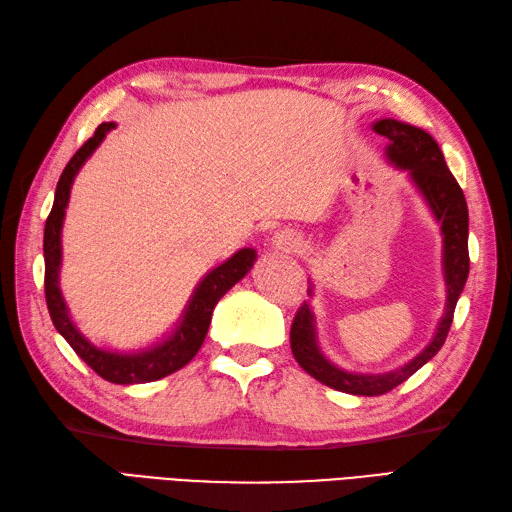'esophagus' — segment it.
I'll use <instances>...</instances> for the list:
<instances>
[{"instance_id": "1", "label": "esophagus", "mask_w": 512, "mask_h": 512, "mask_svg": "<svg viewBox=\"0 0 512 512\" xmlns=\"http://www.w3.org/2000/svg\"><path fill=\"white\" fill-rule=\"evenodd\" d=\"M271 247L280 254H293V252H297L299 247H302V239H299V236L293 230H280V232L273 234Z\"/></svg>"}]
</instances>
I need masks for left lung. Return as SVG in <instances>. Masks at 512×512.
<instances>
[{
    "label": "left lung",
    "mask_w": 512,
    "mask_h": 512,
    "mask_svg": "<svg viewBox=\"0 0 512 512\" xmlns=\"http://www.w3.org/2000/svg\"><path fill=\"white\" fill-rule=\"evenodd\" d=\"M373 130L389 139L386 158L395 167L408 171L410 180L415 182L419 193L428 202L434 219L441 223L447 302L439 328H436L426 350L417 354L404 367L386 373H352L332 365L319 350L313 308H310L308 302L297 308L291 326V350L299 367L321 384L330 386V389L367 397L389 393L397 384L406 382L417 369L426 365L432 356H436L447 339V332H450L456 302L469 276V210L463 189H460L456 178L447 169L439 145H436L426 130L395 119H380L373 123ZM313 289L315 286L310 284L308 295H313Z\"/></svg>",
    "instance_id": "8db88e82"
}]
</instances>
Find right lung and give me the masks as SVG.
<instances>
[{
	"label": "right lung",
	"instance_id": "add662e5",
	"mask_svg": "<svg viewBox=\"0 0 512 512\" xmlns=\"http://www.w3.org/2000/svg\"><path fill=\"white\" fill-rule=\"evenodd\" d=\"M115 123H102L97 126L95 134L86 141L73 158L67 162L65 171L58 180L54 206L45 221V236H43V256H45V299L47 310L52 317L56 330L65 336V341L73 347L86 365H89L97 376H102L108 382L115 384H143L154 382L169 376V373L189 365L193 356L202 347L206 332L213 319V310L219 299L226 295L232 286L247 276L256 260V249L243 247L236 252L226 263H221L213 271H208L197 284V289L191 295V302L186 304L182 321L176 326L165 341H160L143 352L121 354V352H108L102 347L93 345L86 336L76 328V323L69 317V308L60 293V263H62V245H60V232L62 221H65V210L69 204L71 184L76 180L78 171L89 156L95 152L106 139L110 130H115Z\"/></svg>",
	"mask_w": 512,
	"mask_h": 512
}]
</instances>
